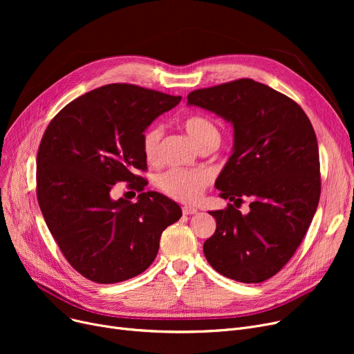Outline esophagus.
Masks as SVG:
<instances>
[{
	"label": "esophagus",
	"mask_w": 354,
	"mask_h": 354,
	"mask_svg": "<svg viewBox=\"0 0 354 354\" xmlns=\"http://www.w3.org/2000/svg\"><path fill=\"white\" fill-rule=\"evenodd\" d=\"M182 212H183V215H195V214H198V209L194 207H183Z\"/></svg>",
	"instance_id": "34e87169"
}]
</instances>
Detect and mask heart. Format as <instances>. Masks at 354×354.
<instances>
[{"label": "heart", "mask_w": 354, "mask_h": 354, "mask_svg": "<svg viewBox=\"0 0 354 354\" xmlns=\"http://www.w3.org/2000/svg\"><path fill=\"white\" fill-rule=\"evenodd\" d=\"M183 127L199 147L214 140L219 142L221 133L218 123L209 116L192 115L183 120ZM163 133V129L158 124L151 126L145 132L142 138V149L145 158L149 162L159 160ZM211 180L212 176L207 171L169 169L160 176L159 187L167 196L174 199L182 202H195L208 188Z\"/></svg>", "instance_id": "heart-1"}]
</instances>
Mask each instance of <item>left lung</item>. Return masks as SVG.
I'll return each instance as SVG.
<instances>
[{"label":"left lung","mask_w":354,"mask_h":354,"mask_svg":"<svg viewBox=\"0 0 354 354\" xmlns=\"http://www.w3.org/2000/svg\"><path fill=\"white\" fill-rule=\"evenodd\" d=\"M188 103L234 126V151L219 174V196L250 198L243 216L228 203L209 212L215 234L203 244L211 267L239 283H263L294 255L319 205V145L304 110L252 79L198 88Z\"/></svg>","instance_id":"left-lung-1"}]
</instances>
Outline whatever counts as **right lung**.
Wrapping results in <instances>:
<instances>
[{"mask_svg":"<svg viewBox=\"0 0 354 354\" xmlns=\"http://www.w3.org/2000/svg\"><path fill=\"white\" fill-rule=\"evenodd\" d=\"M136 84L91 90L53 118L37 153V199L68 264L99 284L143 272L159 251L160 235L182 216L176 202L147 180L142 138L159 115L180 102ZM118 181L141 192L132 204L111 200Z\"/></svg>","mask_w":354,"mask_h":354,"instance_id":"add662e5","label":"right lung"}]
</instances>
